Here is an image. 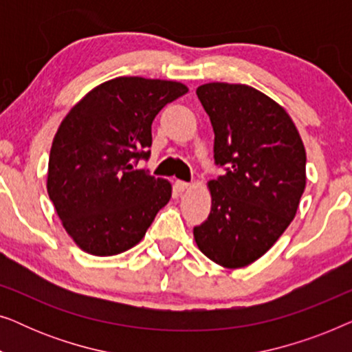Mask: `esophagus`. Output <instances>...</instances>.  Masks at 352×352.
<instances>
[{
  "label": "esophagus",
  "instance_id": "1",
  "mask_svg": "<svg viewBox=\"0 0 352 352\" xmlns=\"http://www.w3.org/2000/svg\"><path fill=\"white\" fill-rule=\"evenodd\" d=\"M190 187V184L189 182H186V181H181V179H177L176 182H175V189L177 190V192H184V190H187Z\"/></svg>",
  "mask_w": 352,
  "mask_h": 352
}]
</instances>
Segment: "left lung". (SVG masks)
<instances>
[{"instance_id":"1","label":"left lung","mask_w":352,"mask_h":352,"mask_svg":"<svg viewBox=\"0 0 352 352\" xmlns=\"http://www.w3.org/2000/svg\"><path fill=\"white\" fill-rule=\"evenodd\" d=\"M197 96L214 131V163L226 173L208 182L211 211L194 239L219 266L245 267L295 218L306 187V151L290 115L261 91L206 83Z\"/></svg>"}]
</instances>
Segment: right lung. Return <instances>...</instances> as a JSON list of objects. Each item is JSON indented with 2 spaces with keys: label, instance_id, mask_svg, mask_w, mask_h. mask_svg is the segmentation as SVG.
I'll return each instance as SVG.
<instances>
[{
  "label": "right lung",
  "instance_id": "right-lung-1",
  "mask_svg": "<svg viewBox=\"0 0 352 352\" xmlns=\"http://www.w3.org/2000/svg\"><path fill=\"white\" fill-rule=\"evenodd\" d=\"M187 91L179 81L118 76L91 89L62 120L46 186L83 252L113 256L133 248L170 201V182L134 165L151 155L153 118Z\"/></svg>",
  "mask_w": 352,
  "mask_h": 352
}]
</instances>
